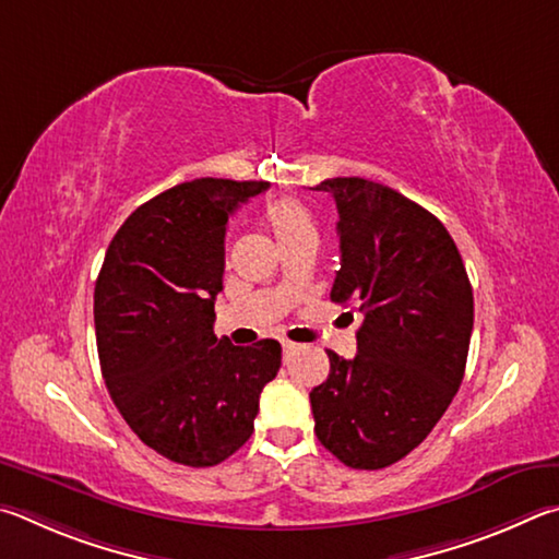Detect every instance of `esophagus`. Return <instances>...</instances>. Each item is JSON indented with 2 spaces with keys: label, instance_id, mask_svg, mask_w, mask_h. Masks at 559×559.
Masks as SVG:
<instances>
[{
  "label": "esophagus",
  "instance_id": "34e87169",
  "mask_svg": "<svg viewBox=\"0 0 559 559\" xmlns=\"http://www.w3.org/2000/svg\"><path fill=\"white\" fill-rule=\"evenodd\" d=\"M299 346L297 344H292V341H282V350H285V358H289L292 354H295Z\"/></svg>",
  "mask_w": 559,
  "mask_h": 559
}]
</instances>
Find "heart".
I'll return each mask as SVG.
<instances>
[{
	"label": "heart",
	"mask_w": 559,
	"mask_h": 559,
	"mask_svg": "<svg viewBox=\"0 0 559 559\" xmlns=\"http://www.w3.org/2000/svg\"><path fill=\"white\" fill-rule=\"evenodd\" d=\"M262 218L270 225L274 238H277L280 248L292 245L305 238H317V218L314 213L292 195H277L270 199L262 209Z\"/></svg>",
	"instance_id": "b5f03b06"
}]
</instances>
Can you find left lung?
<instances>
[{"label":"left lung","mask_w":559,"mask_h":559,"mask_svg":"<svg viewBox=\"0 0 559 559\" xmlns=\"http://www.w3.org/2000/svg\"><path fill=\"white\" fill-rule=\"evenodd\" d=\"M317 191L338 211L331 301L354 305L364 321L358 354L329 350V378L309 393L314 432L338 462L373 472L423 444L462 385L472 282L442 221L403 193L360 176Z\"/></svg>","instance_id":"obj_1"}]
</instances>
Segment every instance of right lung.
<instances>
[{
	"label": "right lung",
	"instance_id": "obj_1",
	"mask_svg": "<svg viewBox=\"0 0 559 559\" xmlns=\"http://www.w3.org/2000/svg\"><path fill=\"white\" fill-rule=\"evenodd\" d=\"M267 181L193 179L142 203L95 282L103 378L132 432L183 466H215L248 442L282 346L213 334L225 225Z\"/></svg>",
	"mask_w": 559,
	"mask_h": 559
}]
</instances>
